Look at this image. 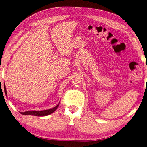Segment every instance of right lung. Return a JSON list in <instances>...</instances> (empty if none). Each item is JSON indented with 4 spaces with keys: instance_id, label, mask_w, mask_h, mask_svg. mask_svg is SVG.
Returning a JSON list of instances; mask_svg holds the SVG:
<instances>
[{
    "instance_id": "add662e5",
    "label": "right lung",
    "mask_w": 147,
    "mask_h": 147,
    "mask_svg": "<svg viewBox=\"0 0 147 147\" xmlns=\"http://www.w3.org/2000/svg\"><path fill=\"white\" fill-rule=\"evenodd\" d=\"M5 93L6 96H7V92H6V87H5ZM60 102L57 104V105L56 107H54L53 108L51 109H46V110H43V111H25L24 113H22L21 112V114L23 115H34V116H46V115H50L52 113H53L57 109V108L59 106Z\"/></svg>"
}]
</instances>
